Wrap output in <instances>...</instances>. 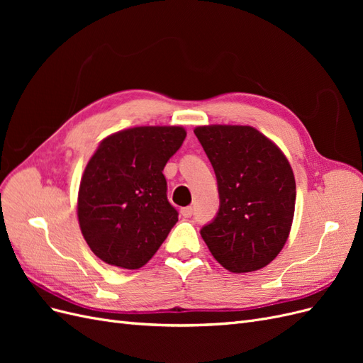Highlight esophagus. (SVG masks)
I'll return each mask as SVG.
<instances>
[{"label":"esophagus","mask_w":363,"mask_h":363,"mask_svg":"<svg viewBox=\"0 0 363 363\" xmlns=\"http://www.w3.org/2000/svg\"><path fill=\"white\" fill-rule=\"evenodd\" d=\"M182 215H183V218H191L194 215V208L192 207H183Z\"/></svg>","instance_id":"1"}]
</instances>
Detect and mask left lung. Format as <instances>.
Returning a JSON list of instances; mask_svg holds the SVG:
<instances>
[{
    "instance_id": "8db88e82",
    "label": "left lung",
    "mask_w": 363,
    "mask_h": 363,
    "mask_svg": "<svg viewBox=\"0 0 363 363\" xmlns=\"http://www.w3.org/2000/svg\"><path fill=\"white\" fill-rule=\"evenodd\" d=\"M211 160L219 208L200 233L230 272H251L277 257L291 232L295 179L280 148L250 125L194 130Z\"/></svg>"
}]
</instances>
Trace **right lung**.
Masks as SVG:
<instances>
[{
  "instance_id": "add662e5",
  "label": "right lung",
  "mask_w": 363,
  "mask_h": 363,
  "mask_svg": "<svg viewBox=\"0 0 363 363\" xmlns=\"http://www.w3.org/2000/svg\"><path fill=\"white\" fill-rule=\"evenodd\" d=\"M184 138L183 127H135L101 140L84 169L77 206L96 257L138 269L156 255L179 221L163 168Z\"/></svg>"
}]
</instances>
